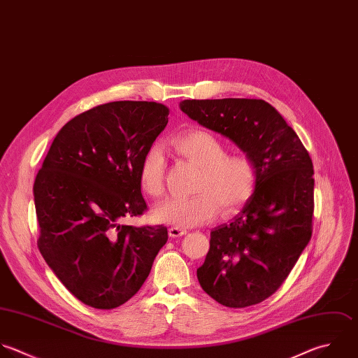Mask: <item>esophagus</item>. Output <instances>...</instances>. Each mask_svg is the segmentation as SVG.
Segmentation results:
<instances>
[{"instance_id":"obj_1","label":"esophagus","mask_w":358,"mask_h":358,"mask_svg":"<svg viewBox=\"0 0 358 358\" xmlns=\"http://www.w3.org/2000/svg\"><path fill=\"white\" fill-rule=\"evenodd\" d=\"M187 234V230H182V229H178V227H170L169 229V236L171 238H177V237H181V236H185Z\"/></svg>"}]
</instances>
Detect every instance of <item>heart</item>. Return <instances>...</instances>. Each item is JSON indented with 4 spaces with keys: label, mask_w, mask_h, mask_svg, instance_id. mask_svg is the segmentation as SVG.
I'll list each match as a JSON object with an SVG mask.
<instances>
[{
    "label": "heart",
    "mask_w": 358,
    "mask_h": 358,
    "mask_svg": "<svg viewBox=\"0 0 358 358\" xmlns=\"http://www.w3.org/2000/svg\"><path fill=\"white\" fill-rule=\"evenodd\" d=\"M171 148L181 157L198 166L195 195L170 198L157 205V222L188 229L210 222L222 208L226 215L238 212L252 196L257 185V167L245 153H229L227 145L212 132L191 129L176 135ZM164 157L159 146H150L139 166V184L153 198L164 194Z\"/></svg>",
    "instance_id": "obj_1"
}]
</instances>
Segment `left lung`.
<instances>
[{"instance_id":"8db88e82","label":"left lung","mask_w":358,"mask_h":358,"mask_svg":"<svg viewBox=\"0 0 358 358\" xmlns=\"http://www.w3.org/2000/svg\"><path fill=\"white\" fill-rule=\"evenodd\" d=\"M180 108L233 141L257 167L255 191L243 210L210 231L209 252L196 271L201 287L230 308L262 303L282 286L311 240L313 160L265 100H184Z\"/></svg>"}]
</instances>
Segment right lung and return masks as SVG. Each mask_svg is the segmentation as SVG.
<instances>
[{"instance_id": "right-lung-1", "label": "right lung", "mask_w": 358, "mask_h": 358, "mask_svg": "<svg viewBox=\"0 0 358 358\" xmlns=\"http://www.w3.org/2000/svg\"><path fill=\"white\" fill-rule=\"evenodd\" d=\"M169 122L155 101H111L68 121L38 170V250L83 304L111 310L138 293L167 243L164 226H124L146 210L139 166Z\"/></svg>"}]
</instances>
